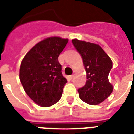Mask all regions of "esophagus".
I'll list each match as a JSON object with an SVG mask.
<instances>
[{"instance_id": "esophagus-1", "label": "esophagus", "mask_w": 134, "mask_h": 134, "mask_svg": "<svg viewBox=\"0 0 134 134\" xmlns=\"http://www.w3.org/2000/svg\"><path fill=\"white\" fill-rule=\"evenodd\" d=\"M73 77H74V75H72L69 76V78H70V80H72Z\"/></svg>"}]
</instances>
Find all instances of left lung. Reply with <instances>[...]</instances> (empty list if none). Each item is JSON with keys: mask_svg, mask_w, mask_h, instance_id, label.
<instances>
[{"mask_svg": "<svg viewBox=\"0 0 134 134\" xmlns=\"http://www.w3.org/2000/svg\"><path fill=\"white\" fill-rule=\"evenodd\" d=\"M72 44L82 58L87 77L86 84L78 89L79 97L89 105H98L113 92L108 80L112 60L98 44L77 38L72 39Z\"/></svg>", "mask_w": 134, "mask_h": 134, "instance_id": "left-lung-1", "label": "left lung"}]
</instances>
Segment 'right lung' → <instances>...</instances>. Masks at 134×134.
Instances as JSON below:
<instances>
[{"label": "right lung", "instance_id": "add662e5", "mask_svg": "<svg viewBox=\"0 0 134 134\" xmlns=\"http://www.w3.org/2000/svg\"><path fill=\"white\" fill-rule=\"evenodd\" d=\"M68 39L58 36L39 41L23 59L19 78L29 97L38 105L49 107L61 98L67 79L62 74L58 57Z\"/></svg>", "mask_w": 134, "mask_h": 134}]
</instances>
